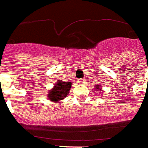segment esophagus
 Instances as JSON below:
<instances>
[{
	"label": "esophagus",
	"instance_id": "34e87169",
	"mask_svg": "<svg viewBox=\"0 0 148 148\" xmlns=\"http://www.w3.org/2000/svg\"><path fill=\"white\" fill-rule=\"evenodd\" d=\"M79 84H83V83H85V79H79L77 80Z\"/></svg>",
	"mask_w": 148,
	"mask_h": 148
}]
</instances>
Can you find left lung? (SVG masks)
<instances>
[{"instance_id":"1","label":"left lung","mask_w":148,"mask_h":148,"mask_svg":"<svg viewBox=\"0 0 148 148\" xmlns=\"http://www.w3.org/2000/svg\"><path fill=\"white\" fill-rule=\"evenodd\" d=\"M101 87H102V86H101V85H99L98 84H97V85H95V88L98 90V91H99V90H101ZM99 92H100V91H99Z\"/></svg>"}]
</instances>
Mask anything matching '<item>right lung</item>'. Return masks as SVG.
Returning a JSON list of instances; mask_svg holds the SVG:
<instances>
[{
	"label": "right lung",
	"instance_id": "1",
	"mask_svg": "<svg viewBox=\"0 0 148 148\" xmlns=\"http://www.w3.org/2000/svg\"><path fill=\"white\" fill-rule=\"evenodd\" d=\"M72 87L71 82L58 81L51 90L47 94L50 101H60L62 100L69 93L70 88Z\"/></svg>",
	"mask_w": 148,
	"mask_h": 148
}]
</instances>
